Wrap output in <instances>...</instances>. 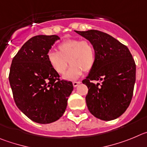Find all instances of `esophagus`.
<instances>
[{
	"label": "esophagus",
	"mask_w": 147,
	"mask_h": 147,
	"mask_svg": "<svg viewBox=\"0 0 147 147\" xmlns=\"http://www.w3.org/2000/svg\"><path fill=\"white\" fill-rule=\"evenodd\" d=\"M80 83H81V82H80V81H74L73 83H72V84H73V86L74 87H77V86H78L79 85V84H80Z\"/></svg>",
	"instance_id": "1"
}]
</instances>
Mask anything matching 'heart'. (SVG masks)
Masks as SVG:
<instances>
[{"mask_svg":"<svg viewBox=\"0 0 147 147\" xmlns=\"http://www.w3.org/2000/svg\"><path fill=\"white\" fill-rule=\"evenodd\" d=\"M58 52H50L47 61L56 73H65L69 63L71 64L64 78L76 80L83 71L88 72L93 68L96 61V51L93 45L88 40L68 39L58 46Z\"/></svg>","mask_w":147,"mask_h":147,"instance_id":"1","label":"heart"}]
</instances>
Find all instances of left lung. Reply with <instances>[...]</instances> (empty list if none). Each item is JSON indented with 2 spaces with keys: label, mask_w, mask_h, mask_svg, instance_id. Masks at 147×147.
<instances>
[{
  "label": "left lung",
  "mask_w": 147,
  "mask_h": 147,
  "mask_svg": "<svg viewBox=\"0 0 147 147\" xmlns=\"http://www.w3.org/2000/svg\"><path fill=\"white\" fill-rule=\"evenodd\" d=\"M89 41L96 51L93 68L83 83L88 88V111L104 121L117 119L131 102L136 82V64L127 47L111 35L96 30L75 31ZM92 80L98 81L96 84Z\"/></svg>",
  "instance_id": "left-lung-1"
}]
</instances>
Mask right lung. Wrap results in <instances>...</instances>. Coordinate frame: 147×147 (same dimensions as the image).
Wrapping results in <instances>:
<instances>
[{"label": "right lung", "mask_w": 147, "mask_h": 147, "mask_svg": "<svg viewBox=\"0 0 147 147\" xmlns=\"http://www.w3.org/2000/svg\"><path fill=\"white\" fill-rule=\"evenodd\" d=\"M56 35H38L28 40L13 59L9 83L16 105L32 121L49 124L65 112L73 90L70 81L59 79L47 61Z\"/></svg>", "instance_id": "right-lung-1"}]
</instances>
